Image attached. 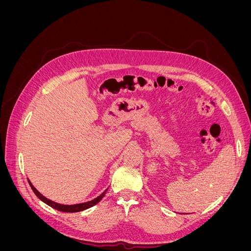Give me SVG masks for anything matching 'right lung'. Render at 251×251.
<instances>
[{
    "label": "right lung",
    "mask_w": 251,
    "mask_h": 251,
    "mask_svg": "<svg viewBox=\"0 0 251 251\" xmlns=\"http://www.w3.org/2000/svg\"><path fill=\"white\" fill-rule=\"evenodd\" d=\"M28 182H29V185L30 187H31V189L33 191V193L36 195L37 198H39L41 201H43L44 203H46L47 205H49L50 207L54 208L56 210H59V211H64V212H78V211H81V210H85V209H88L90 207L94 206L95 204H97L98 202H100L103 196L105 195V193H107L108 188L105 189V191L100 195L98 197H96L95 199L91 200V201H88V202H83V203H77V204H72V205H66V204H60V203H56L54 201H52L48 198H46V197L43 196L37 189L32 185L31 182H30V180L28 179Z\"/></svg>",
    "instance_id": "add662e5"
}]
</instances>
